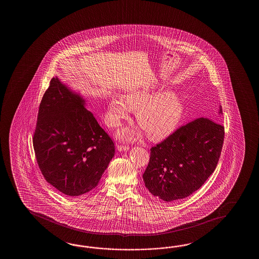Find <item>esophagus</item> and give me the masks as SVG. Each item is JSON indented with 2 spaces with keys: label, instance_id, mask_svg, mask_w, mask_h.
<instances>
[{
  "label": "esophagus",
  "instance_id": "34e87169",
  "mask_svg": "<svg viewBox=\"0 0 259 259\" xmlns=\"http://www.w3.org/2000/svg\"><path fill=\"white\" fill-rule=\"evenodd\" d=\"M116 148H117V150L118 151H127V150H128L130 149V146L128 145H122V144H118L117 146H116Z\"/></svg>",
  "mask_w": 259,
  "mask_h": 259
}]
</instances>
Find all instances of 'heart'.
I'll use <instances>...</instances> for the list:
<instances>
[{
    "mask_svg": "<svg viewBox=\"0 0 259 259\" xmlns=\"http://www.w3.org/2000/svg\"><path fill=\"white\" fill-rule=\"evenodd\" d=\"M150 88L139 89L128 93L125 100L112 97L108 103L106 121L112 127H119L130 118L131 111L136 112V120L149 139L160 141L175 132L183 116V105L178 94L163 92L155 94ZM118 137L126 141H134L140 137L137 130L124 128Z\"/></svg>",
    "mask_w": 259,
    "mask_h": 259,
    "instance_id": "obj_1",
    "label": "heart"
}]
</instances>
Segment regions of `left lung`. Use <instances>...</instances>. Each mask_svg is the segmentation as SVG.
Segmentation results:
<instances>
[{
	"label": "left lung",
	"mask_w": 259,
	"mask_h": 259,
	"mask_svg": "<svg viewBox=\"0 0 259 259\" xmlns=\"http://www.w3.org/2000/svg\"><path fill=\"white\" fill-rule=\"evenodd\" d=\"M224 133L222 125L204 116L179 127L151 148L145 187L165 202L193 194L215 170Z\"/></svg>",
	"instance_id": "8db88e82"
}]
</instances>
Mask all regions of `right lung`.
<instances>
[{"mask_svg": "<svg viewBox=\"0 0 259 259\" xmlns=\"http://www.w3.org/2000/svg\"><path fill=\"white\" fill-rule=\"evenodd\" d=\"M32 142L44 179L68 196L96 187L115 155V143L84 107V100L57 77L42 96Z\"/></svg>", "mask_w": 259, "mask_h": 259, "instance_id": "1", "label": "right lung"}]
</instances>
